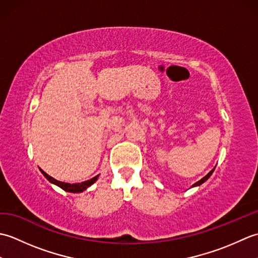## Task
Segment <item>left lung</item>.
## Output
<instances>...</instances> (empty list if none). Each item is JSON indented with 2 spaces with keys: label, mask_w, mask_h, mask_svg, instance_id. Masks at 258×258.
Segmentation results:
<instances>
[{
  "label": "left lung",
  "mask_w": 258,
  "mask_h": 258,
  "mask_svg": "<svg viewBox=\"0 0 258 258\" xmlns=\"http://www.w3.org/2000/svg\"><path fill=\"white\" fill-rule=\"evenodd\" d=\"M216 167V166H215ZM215 167H214L213 169H212V171L210 172V173H208L207 175H206V176H204V177H203L202 179H200L199 180V182H196L195 184H193V185H191V187H196V186H200V185H202L203 183H205L206 182V180L208 179V178H210L211 177V175L213 174V172H214V169H215Z\"/></svg>",
  "instance_id": "obj_1"
}]
</instances>
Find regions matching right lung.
Segmentation results:
<instances>
[{"instance_id": "add662e5", "label": "right lung", "mask_w": 258, "mask_h": 258, "mask_svg": "<svg viewBox=\"0 0 258 258\" xmlns=\"http://www.w3.org/2000/svg\"><path fill=\"white\" fill-rule=\"evenodd\" d=\"M41 173L44 175V177L48 180V182L58 186V187H61L63 190L65 191H70V193H82V191H84L85 189H87V187H90L91 185L94 184L97 178H98V175H96L95 177H93L89 180H85V182H82V183H76V184H70V183H64V182H61V180H57L55 178H53L52 176H50V175L46 174L43 169L40 168Z\"/></svg>"}]
</instances>
